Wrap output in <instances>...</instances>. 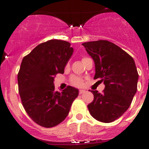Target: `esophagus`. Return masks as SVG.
I'll return each instance as SVG.
<instances>
[{"mask_svg": "<svg viewBox=\"0 0 149 149\" xmlns=\"http://www.w3.org/2000/svg\"><path fill=\"white\" fill-rule=\"evenodd\" d=\"M85 92H86V91H85V90H79V95H81V94L84 93Z\"/></svg>", "mask_w": 149, "mask_h": 149, "instance_id": "obj_1", "label": "esophagus"}]
</instances>
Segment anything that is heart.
<instances>
[{
	"label": "heart",
	"instance_id": "b5f03b06",
	"mask_svg": "<svg viewBox=\"0 0 149 149\" xmlns=\"http://www.w3.org/2000/svg\"><path fill=\"white\" fill-rule=\"evenodd\" d=\"M86 59H87V57H84L81 60L82 62L84 63ZM68 66H69V64L68 63H67L65 65V68H68ZM70 84L76 86V87H81V86L84 85V80L82 79H81V78L76 77V76H72L70 79Z\"/></svg>",
	"mask_w": 149,
	"mask_h": 149
}]
</instances>
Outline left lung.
Wrapping results in <instances>:
<instances>
[{
	"label": "left lung",
	"instance_id": "8db88e82",
	"mask_svg": "<svg viewBox=\"0 0 149 149\" xmlns=\"http://www.w3.org/2000/svg\"><path fill=\"white\" fill-rule=\"evenodd\" d=\"M82 45L95 62L94 79L105 84L102 94L91 91L94 100L87 108L96 120L110 123L123 115L136 93L138 73L135 61L126 52L108 41H89Z\"/></svg>",
	"mask_w": 149,
	"mask_h": 149
}]
</instances>
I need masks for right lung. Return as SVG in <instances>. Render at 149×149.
Segmentation results:
<instances>
[{
  "instance_id": "add662e5",
  "label": "right lung",
  "mask_w": 149,
  "mask_h": 149,
  "mask_svg": "<svg viewBox=\"0 0 149 149\" xmlns=\"http://www.w3.org/2000/svg\"><path fill=\"white\" fill-rule=\"evenodd\" d=\"M73 52L70 43L54 39L23 57L17 75L19 93L26 113L40 126L50 128L61 123L79 95L70 86L62 92L54 90V78L64 73Z\"/></svg>"
}]
</instances>
